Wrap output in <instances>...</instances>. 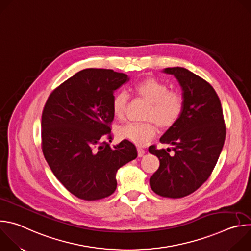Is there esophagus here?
<instances>
[{"label": "esophagus", "instance_id": "esophagus-1", "mask_svg": "<svg viewBox=\"0 0 251 251\" xmlns=\"http://www.w3.org/2000/svg\"><path fill=\"white\" fill-rule=\"evenodd\" d=\"M137 151H138V157H143V156H144V154H145V150L144 149L141 148V147H138Z\"/></svg>", "mask_w": 251, "mask_h": 251}]
</instances>
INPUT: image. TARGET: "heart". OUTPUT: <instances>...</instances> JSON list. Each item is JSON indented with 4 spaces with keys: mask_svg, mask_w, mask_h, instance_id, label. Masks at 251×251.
<instances>
[{
    "mask_svg": "<svg viewBox=\"0 0 251 251\" xmlns=\"http://www.w3.org/2000/svg\"><path fill=\"white\" fill-rule=\"evenodd\" d=\"M136 95L149 103L143 123H128L117 129L120 138L129 140L138 145H145L157 134L155 121L163 129L173 127L180 120L184 111V98L175 91L169 90L166 83L154 77H146L136 82L133 86ZM129 95L120 90L113 95L112 112L114 116L122 120L125 117Z\"/></svg>",
    "mask_w": 251,
    "mask_h": 251,
    "instance_id": "b5f03b06",
    "label": "heart"
}]
</instances>
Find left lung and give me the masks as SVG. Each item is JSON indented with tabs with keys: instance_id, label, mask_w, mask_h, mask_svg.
Returning <instances> with one entry per match:
<instances>
[{
	"instance_id": "obj_1",
	"label": "left lung",
	"mask_w": 251,
	"mask_h": 251,
	"mask_svg": "<svg viewBox=\"0 0 251 251\" xmlns=\"http://www.w3.org/2000/svg\"><path fill=\"white\" fill-rule=\"evenodd\" d=\"M183 89L184 111L173 127L160 138L171 149L149 152L156 155L160 167L150 177L154 193L164 198L180 199L197 191L217 165L226 140V125L221 100L213 87L184 67H168Z\"/></svg>"
}]
</instances>
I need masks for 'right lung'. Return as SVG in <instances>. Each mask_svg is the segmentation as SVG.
I'll use <instances>...</instances> for the list:
<instances>
[{
  "label": "right lung",
  "instance_id": "1",
  "mask_svg": "<svg viewBox=\"0 0 251 251\" xmlns=\"http://www.w3.org/2000/svg\"><path fill=\"white\" fill-rule=\"evenodd\" d=\"M129 80L112 69L86 68L49 96L42 115L44 156L64 188L78 199L97 201L117 187L116 172L137 158L126 139L114 148L110 125L114 91Z\"/></svg>",
  "mask_w": 251,
  "mask_h": 251
}]
</instances>
